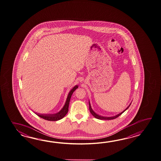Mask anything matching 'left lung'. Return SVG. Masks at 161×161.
I'll use <instances>...</instances> for the list:
<instances>
[{"mask_svg": "<svg viewBox=\"0 0 161 161\" xmlns=\"http://www.w3.org/2000/svg\"><path fill=\"white\" fill-rule=\"evenodd\" d=\"M131 103L128 106V107H127L126 109H125V110H124V111L121 112V113H119V114H118L116 115H115V116H113V117H103V116H101V115H99L97 114L96 113H95V111H93V110L92 109V107H91V104H90V102H89V111H90V113L92 114V115H93V117H95V118H97V119H107V120H110V119H115V118H117L118 117H119V115H121L124 112V111H126L128 108L130 106V105L131 104Z\"/></svg>", "mask_w": 161, "mask_h": 161, "instance_id": "1", "label": "left lung"}]
</instances>
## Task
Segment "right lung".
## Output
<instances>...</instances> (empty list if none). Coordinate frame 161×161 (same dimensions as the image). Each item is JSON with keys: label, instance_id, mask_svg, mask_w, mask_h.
<instances>
[{"label": "right lung", "instance_id": "1", "mask_svg": "<svg viewBox=\"0 0 161 161\" xmlns=\"http://www.w3.org/2000/svg\"><path fill=\"white\" fill-rule=\"evenodd\" d=\"M78 86H75L73 88H72L69 93L68 94L67 99L66 100V102L64 103V106L61 109L60 111H59L57 113L55 114H39L36 113L35 114L37 115L39 117L43 118L47 121H58L59 119H61L62 118H64V116L68 113V109H69V102L70 100V98L72 97V94L75 92V89L78 88Z\"/></svg>", "mask_w": 161, "mask_h": 161}]
</instances>
